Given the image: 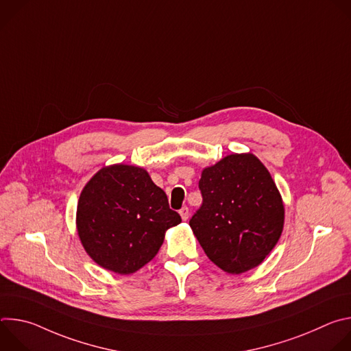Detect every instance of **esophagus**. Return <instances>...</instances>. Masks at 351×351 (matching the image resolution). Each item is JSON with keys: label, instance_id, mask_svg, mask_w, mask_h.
Wrapping results in <instances>:
<instances>
[{"label": "esophagus", "instance_id": "1", "mask_svg": "<svg viewBox=\"0 0 351 351\" xmlns=\"http://www.w3.org/2000/svg\"><path fill=\"white\" fill-rule=\"evenodd\" d=\"M179 214H180V217H182L183 221H187V218H189V208H187L186 206L182 207V208L179 210Z\"/></svg>", "mask_w": 351, "mask_h": 351}]
</instances>
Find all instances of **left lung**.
<instances>
[{"label":"left lung","instance_id":"left-lung-1","mask_svg":"<svg viewBox=\"0 0 351 351\" xmlns=\"http://www.w3.org/2000/svg\"><path fill=\"white\" fill-rule=\"evenodd\" d=\"M203 203L189 221L207 257L229 274L260 265L278 243L285 208L274 179L253 154H232L206 168Z\"/></svg>","mask_w":351,"mask_h":351}]
</instances>
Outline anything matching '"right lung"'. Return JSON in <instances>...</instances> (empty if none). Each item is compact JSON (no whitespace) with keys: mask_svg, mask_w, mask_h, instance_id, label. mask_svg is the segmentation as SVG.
Returning a JSON list of instances; mask_svg holds the SVG:
<instances>
[{"mask_svg":"<svg viewBox=\"0 0 351 351\" xmlns=\"http://www.w3.org/2000/svg\"><path fill=\"white\" fill-rule=\"evenodd\" d=\"M76 221L87 254L103 268L128 275L156 257L165 230L182 218L144 169L111 165L84 186Z\"/></svg>","mask_w":351,"mask_h":351,"instance_id":"obj_1","label":"right lung"}]
</instances>
